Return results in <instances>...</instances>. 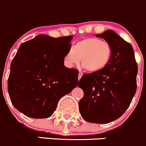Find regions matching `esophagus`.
Returning <instances> with one entry per match:
<instances>
[{
	"label": "esophagus",
	"instance_id": "esophagus-1",
	"mask_svg": "<svg viewBox=\"0 0 146 146\" xmlns=\"http://www.w3.org/2000/svg\"><path fill=\"white\" fill-rule=\"evenodd\" d=\"M82 75H83V73H82V72H79V74H78V79H79V80L81 79V78H82Z\"/></svg>",
	"mask_w": 146,
	"mask_h": 146
}]
</instances>
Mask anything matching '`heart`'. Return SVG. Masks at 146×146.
I'll use <instances>...</instances> for the list:
<instances>
[{"label":"heart","mask_w":146,"mask_h":146,"mask_svg":"<svg viewBox=\"0 0 146 146\" xmlns=\"http://www.w3.org/2000/svg\"><path fill=\"white\" fill-rule=\"evenodd\" d=\"M112 48L109 43L97 38H86L76 42L64 57V64L72 68L82 59V65L90 72H98L109 64Z\"/></svg>","instance_id":"obj_1"}]
</instances>
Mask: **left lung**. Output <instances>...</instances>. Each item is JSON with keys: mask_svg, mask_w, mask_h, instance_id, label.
<instances>
[{"mask_svg": "<svg viewBox=\"0 0 146 146\" xmlns=\"http://www.w3.org/2000/svg\"><path fill=\"white\" fill-rule=\"evenodd\" d=\"M96 36L112 48L109 64L98 72L86 74L78 86L84 91L79 112L86 121L107 124L119 118L129 108L136 91L138 66L130 43L112 30Z\"/></svg>", "mask_w": 146, "mask_h": 146, "instance_id": "obj_1", "label": "left lung"}]
</instances>
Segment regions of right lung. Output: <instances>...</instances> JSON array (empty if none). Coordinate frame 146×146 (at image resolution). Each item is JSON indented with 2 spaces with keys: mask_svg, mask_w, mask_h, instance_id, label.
Listing matches in <instances>:
<instances>
[{
  "mask_svg": "<svg viewBox=\"0 0 146 146\" xmlns=\"http://www.w3.org/2000/svg\"><path fill=\"white\" fill-rule=\"evenodd\" d=\"M72 36L40 34L19 46L7 82L13 106L29 117L47 118L60 99L77 86L79 71L64 65Z\"/></svg>",
  "mask_w": 146,
  "mask_h": 146,
  "instance_id": "add662e5",
  "label": "right lung"
}]
</instances>
